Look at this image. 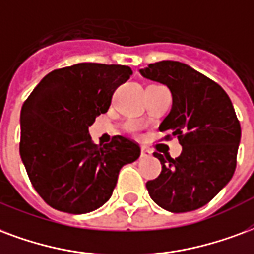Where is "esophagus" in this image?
<instances>
[{"instance_id": "esophagus-1", "label": "esophagus", "mask_w": 254, "mask_h": 254, "mask_svg": "<svg viewBox=\"0 0 254 254\" xmlns=\"http://www.w3.org/2000/svg\"><path fill=\"white\" fill-rule=\"evenodd\" d=\"M152 155V152L149 149H146V148H141V157L142 159H145V157H149Z\"/></svg>"}]
</instances>
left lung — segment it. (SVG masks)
Masks as SVG:
<instances>
[{"instance_id": "obj_1", "label": "left lung", "mask_w": 254, "mask_h": 254, "mask_svg": "<svg viewBox=\"0 0 254 254\" xmlns=\"http://www.w3.org/2000/svg\"><path fill=\"white\" fill-rule=\"evenodd\" d=\"M140 74L165 84L172 94V109L160 132L178 137L179 157L153 156L161 174L146 182L149 196L171 213H186L207 204L230 182L237 165L241 127L225 90L190 65L163 60Z\"/></svg>"}]
</instances>
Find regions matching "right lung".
I'll return each instance as SVG.
<instances>
[{
  "instance_id": "1",
  "label": "right lung",
  "mask_w": 254,
  "mask_h": 254,
  "mask_svg": "<svg viewBox=\"0 0 254 254\" xmlns=\"http://www.w3.org/2000/svg\"><path fill=\"white\" fill-rule=\"evenodd\" d=\"M127 65L79 63L46 75L24 102L20 156L37 194L51 207L84 214L108 202L120 170L140 157L130 138L91 141L89 127L108 112Z\"/></svg>"
}]
</instances>
